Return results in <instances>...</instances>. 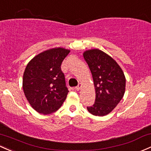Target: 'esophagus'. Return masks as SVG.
I'll return each instance as SVG.
<instances>
[{
    "label": "esophagus",
    "instance_id": "obj_1",
    "mask_svg": "<svg viewBox=\"0 0 151 151\" xmlns=\"http://www.w3.org/2000/svg\"><path fill=\"white\" fill-rule=\"evenodd\" d=\"M81 87H82V84L79 83V84H78V85H77V87H75V89H76V90H79V89H80Z\"/></svg>",
    "mask_w": 151,
    "mask_h": 151
}]
</instances>
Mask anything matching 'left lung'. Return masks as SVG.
Returning <instances> with one entry per match:
<instances>
[{
  "label": "left lung",
  "instance_id": "left-lung-1",
  "mask_svg": "<svg viewBox=\"0 0 151 151\" xmlns=\"http://www.w3.org/2000/svg\"><path fill=\"white\" fill-rule=\"evenodd\" d=\"M83 56L92 74L96 93L95 102L87 110L94 115L105 116L123 97L125 77L118 64L100 49L86 51Z\"/></svg>",
  "mask_w": 151,
  "mask_h": 151
}]
</instances>
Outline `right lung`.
I'll use <instances>...</instances> for the list:
<instances>
[{
	"instance_id": "add662e5",
	"label": "right lung",
	"mask_w": 151,
	"mask_h": 151,
	"mask_svg": "<svg viewBox=\"0 0 151 151\" xmlns=\"http://www.w3.org/2000/svg\"><path fill=\"white\" fill-rule=\"evenodd\" d=\"M70 51L54 48L34 57L26 66L23 89L26 99L36 112L43 115L57 111L69 90L61 65Z\"/></svg>"
}]
</instances>
